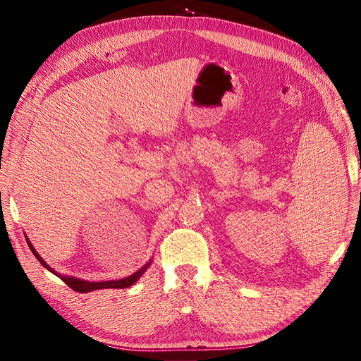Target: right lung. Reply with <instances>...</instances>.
Instances as JSON below:
<instances>
[{
    "mask_svg": "<svg viewBox=\"0 0 361 361\" xmlns=\"http://www.w3.org/2000/svg\"><path fill=\"white\" fill-rule=\"evenodd\" d=\"M26 241H27V244H29V247H30V250H32V253L36 256V259L39 260L44 267L48 269V271H51L52 274H55L56 276H60L67 286L71 288V290H74V291H78V293H89V291H94V290H102V288H128V287H131L133 283H135L142 275H143V272L149 268V263L146 264V267H143L140 271H137L136 274H133V275H130V276H127V278H124V279H118V281H102V282H89V281H83V279H78V278H73V276H63V275H59L56 274L51 267H48L47 264V262H44V259L37 255V252L33 249V245L30 244V241H29V238L26 237Z\"/></svg>",
    "mask_w": 361,
    "mask_h": 361,
    "instance_id": "add662e5",
    "label": "right lung"
}]
</instances>
